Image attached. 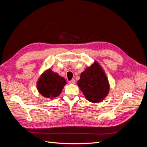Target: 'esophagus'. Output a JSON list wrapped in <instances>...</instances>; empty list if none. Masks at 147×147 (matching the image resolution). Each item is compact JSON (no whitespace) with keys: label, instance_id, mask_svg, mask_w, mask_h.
Listing matches in <instances>:
<instances>
[{"label":"esophagus","instance_id":"1","mask_svg":"<svg viewBox=\"0 0 147 147\" xmlns=\"http://www.w3.org/2000/svg\"><path fill=\"white\" fill-rule=\"evenodd\" d=\"M69 83H70V84H75V80L74 79H72V80L69 81Z\"/></svg>","mask_w":147,"mask_h":147}]
</instances>
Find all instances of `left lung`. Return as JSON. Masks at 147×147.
<instances>
[{"label": "left lung", "mask_w": 147, "mask_h": 147, "mask_svg": "<svg viewBox=\"0 0 147 147\" xmlns=\"http://www.w3.org/2000/svg\"><path fill=\"white\" fill-rule=\"evenodd\" d=\"M77 84L86 99L92 103L103 100L110 90L108 78L97 61L84 69Z\"/></svg>", "instance_id": "obj_1"}]
</instances>
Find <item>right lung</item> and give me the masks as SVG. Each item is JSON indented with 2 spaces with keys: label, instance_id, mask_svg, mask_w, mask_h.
<instances>
[{
  "label": "right lung",
  "instance_id": "right-lung-1",
  "mask_svg": "<svg viewBox=\"0 0 147 147\" xmlns=\"http://www.w3.org/2000/svg\"><path fill=\"white\" fill-rule=\"evenodd\" d=\"M66 84L65 78L49 69L40 75L37 83V88L42 96L53 99L60 95Z\"/></svg>",
  "mask_w": 147,
  "mask_h": 147
}]
</instances>
